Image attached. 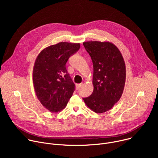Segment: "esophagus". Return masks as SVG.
<instances>
[{
	"mask_svg": "<svg viewBox=\"0 0 158 158\" xmlns=\"http://www.w3.org/2000/svg\"><path fill=\"white\" fill-rule=\"evenodd\" d=\"M82 85H83V84H76V89H80L82 86Z\"/></svg>",
	"mask_w": 158,
	"mask_h": 158,
	"instance_id": "esophagus-1",
	"label": "esophagus"
}]
</instances>
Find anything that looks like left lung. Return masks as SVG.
Masks as SVG:
<instances>
[{
	"instance_id": "8db88e82",
	"label": "left lung",
	"mask_w": 158,
	"mask_h": 158,
	"mask_svg": "<svg viewBox=\"0 0 158 158\" xmlns=\"http://www.w3.org/2000/svg\"><path fill=\"white\" fill-rule=\"evenodd\" d=\"M83 45L91 57L94 73L92 94L83 100L96 113L110 110L120 99L126 82V65L119 49L110 42L87 41Z\"/></svg>"
}]
</instances>
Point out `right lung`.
Returning <instances> with one entry per match:
<instances>
[{
  "label": "right lung",
  "instance_id": "right-lung-1",
  "mask_svg": "<svg viewBox=\"0 0 158 158\" xmlns=\"http://www.w3.org/2000/svg\"><path fill=\"white\" fill-rule=\"evenodd\" d=\"M79 48V43L59 42L44 49L35 59L32 73L35 94L50 112L62 110L73 94L75 84L65 64Z\"/></svg>",
  "mask_w": 158,
  "mask_h": 158
}]
</instances>
